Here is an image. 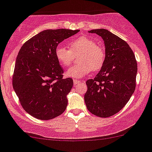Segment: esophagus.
Returning <instances> with one entry per match:
<instances>
[{
	"mask_svg": "<svg viewBox=\"0 0 152 152\" xmlns=\"http://www.w3.org/2000/svg\"><path fill=\"white\" fill-rule=\"evenodd\" d=\"M79 83H81V81L77 80V79H73V84H74L75 85H76V84H79Z\"/></svg>",
	"mask_w": 152,
	"mask_h": 152,
	"instance_id": "obj_1",
	"label": "esophagus"
}]
</instances>
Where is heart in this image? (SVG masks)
<instances>
[{
  "label": "heart",
  "instance_id": "1",
  "mask_svg": "<svg viewBox=\"0 0 152 152\" xmlns=\"http://www.w3.org/2000/svg\"><path fill=\"white\" fill-rule=\"evenodd\" d=\"M80 54L79 64L71 66L66 71L68 77L80 79L91 71H97L103 67L105 59L104 49L96 45L92 38L81 36L70 43V49L63 46H57L55 49V57L63 66H68L74 59V56Z\"/></svg>",
  "mask_w": 152,
  "mask_h": 152
}]
</instances>
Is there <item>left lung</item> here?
<instances>
[{"label":"left lung","instance_id":"obj_1","mask_svg":"<svg viewBox=\"0 0 152 152\" xmlns=\"http://www.w3.org/2000/svg\"><path fill=\"white\" fill-rule=\"evenodd\" d=\"M89 33L103 38L105 59L95 79L86 82L84 102L92 114L109 117L127 104L135 91L137 62L128 44L114 33L105 29L92 30Z\"/></svg>","mask_w":152,"mask_h":152}]
</instances>
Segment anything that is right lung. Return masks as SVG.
<instances>
[{
    "label": "right lung",
    "instance_id": "1",
    "mask_svg": "<svg viewBox=\"0 0 152 152\" xmlns=\"http://www.w3.org/2000/svg\"><path fill=\"white\" fill-rule=\"evenodd\" d=\"M79 30H45L22 45L16 59L13 88L22 108L36 119L49 120L60 116L68 105L73 87L71 78L63 79V70L55 57L60 42Z\"/></svg>",
    "mask_w": 152,
    "mask_h": 152
}]
</instances>
